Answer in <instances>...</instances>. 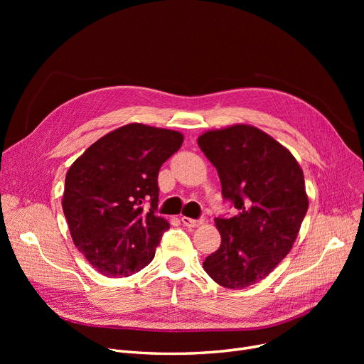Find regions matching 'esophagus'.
Segmentation results:
<instances>
[{
    "mask_svg": "<svg viewBox=\"0 0 364 364\" xmlns=\"http://www.w3.org/2000/svg\"><path fill=\"white\" fill-rule=\"evenodd\" d=\"M181 221L186 227H199L203 224V220H193V218H188V217H181Z\"/></svg>",
    "mask_w": 364,
    "mask_h": 364,
    "instance_id": "esophagus-1",
    "label": "esophagus"
}]
</instances>
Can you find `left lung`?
<instances>
[{"instance_id":"1","label":"left lung","mask_w":364,"mask_h":364,"mask_svg":"<svg viewBox=\"0 0 364 364\" xmlns=\"http://www.w3.org/2000/svg\"><path fill=\"white\" fill-rule=\"evenodd\" d=\"M198 144L217 168L221 192L236 208L215 218L221 245L203 261L214 282L243 289L289 254L309 209L304 174L292 153L246 124L203 132Z\"/></svg>"}]
</instances>
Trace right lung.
Instances as JSON below:
<instances>
[{"label": "right lung", "mask_w": 364, "mask_h": 364, "mask_svg": "<svg viewBox=\"0 0 364 364\" xmlns=\"http://www.w3.org/2000/svg\"><path fill=\"white\" fill-rule=\"evenodd\" d=\"M178 131L128 124L92 143L66 174L63 213L73 245L106 277L151 262L169 228L155 214L162 164L181 147ZM144 203H150L147 213Z\"/></svg>", "instance_id": "1"}]
</instances>
